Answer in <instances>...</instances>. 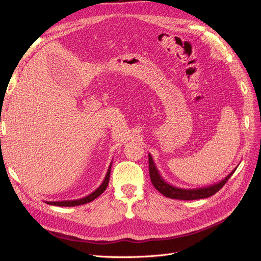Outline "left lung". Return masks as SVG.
<instances>
[{
	"label": "left lung",
	"instance_id": "obj_1",
	"mask_svg": "<svg viewBox=\"0 0 261 261\" xmlns=\"http://www.w3.org/2000/svg\"><path fill=\"white\" fill-rule=\"evenodd\" d=\"M148 155H149V174H150V179H151L152 185L154 186L156 191H159L163 196L172 199L195 200V199L208 198V197L215 195L217 192H219L220 189L224 186V184L228 180V178L233 175L235 170L238 169V167H236L230 174L226 175L222 180H220L219 183L212 184L206 187H201V188H180V187L173 186L169 184L168 181H165L164 178L161 176L159 170L156 169L151 154L149 153Z\"/></svg>",
	"mask_w": 261,
	"mask_h": 261
}]
</instances>
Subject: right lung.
Returning a JSON list of instances; mask_svg holds the SVG:
<instances>
[{
    "instance_id": "obj_1",
    "label": "right lung",
    "mask_w": 261,
    "mask_h": 261,
    "mask_svg": "<svg viewBox=\"0 0 261 261\" xmlns=\"http://www.w3.org/2000/svg\"><path fill=\"white\" fill-rule=\"evenodd\" d=\"M111 167H112V162L110 163V167L108 169V172L106 174V177L102 181V184L96 189V191L92 192L90 195L84 197V198L81 199H75V200H62V201H45L48 204H52V206H60V207H75V206H81V204L88 203L92 200H94L99 197L102 193H103L108 185H109V179H110V174H111Z\"/></svg>"
}]
</instances>
